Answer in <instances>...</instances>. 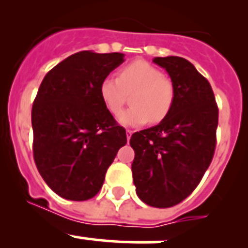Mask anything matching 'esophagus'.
I'll list each match as a JSON object with an SVG mask.
<instances>
[{
  "label": "esophagus",
  "instance_id": "obj_1",
  "mask_svg": "<svg viewBox=\"0 0 248 248\" xmlns=\"http://www.w3.org/2000/svg\"><path fill=\"white\" fill-rule=\"evenodd\" d=\"M133 132L134 131H131V129H127L126 131V134H127V139H131V137H132V134H133Z\"/></svg>",
  "mask_w": 248,
  "mask_h": 248
}]
</instances>
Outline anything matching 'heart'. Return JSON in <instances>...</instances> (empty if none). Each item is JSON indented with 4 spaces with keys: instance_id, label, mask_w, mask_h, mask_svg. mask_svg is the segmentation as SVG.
Listing matches in <instances>:
<instances>
[{
    "instance_id": "obj_1",
    "label": "heart",
    "mask_w": 248,
    "mask_h": 248,
    "mask_svg": "<svg viewBox=\"0 0 248 248\" xmlns=\"http://www.w3.org/2000/svg\"><path fill=\"white\" fill-rule=\"evenodd\" d=\"M101 97L111 114L124 108L132 94V107L119 115V122L126 126H140L163 121L174 106L175 85L171 79L154 64L137 60L124 66L119 77H107L99 87Z\"/></svg>"
}]
</instances>
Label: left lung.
I'll return each mask as SVG.
<instances>
[{
	"instance_id": "left-lung-1",
	"label": "left lung",
	"mask_w": 248,
	"mask_h": 248,
	"mask_svg": "<svg viewBox=\"0 0 248 248\" xmlns=\"http://www.w3.org/2000/svg\"><path fill=\"white\" fill-rule=\"evenodd\" d=\"M175 85V102L157 126L132 134L136 192L145 204L171 207L196 189L216 149L218 108L210 82L179 56L155 57Z\"/></svg>"
}]
</instances>
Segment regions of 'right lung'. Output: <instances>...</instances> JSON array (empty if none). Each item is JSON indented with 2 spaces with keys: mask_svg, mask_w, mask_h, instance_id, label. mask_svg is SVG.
<instances>
[{
  "mask_svg": "<svg viewBox=\"0 0 248 248\" xmlns=\"http://www.w3.org/2000/svg\"><path fill=\"white\" fill-rule=\"evenodd\" d=\"M124 56L77 52L47 72L39 86L32 106L33 158L47 186L62 198H93L119 149L127 144L126 129L99 92Z\"/></svg>",
  "mask_w": 248,
  "mask_h": 248,
  "instance_id": "add662e5",
  "label": "right lung"
}]
</instances>
